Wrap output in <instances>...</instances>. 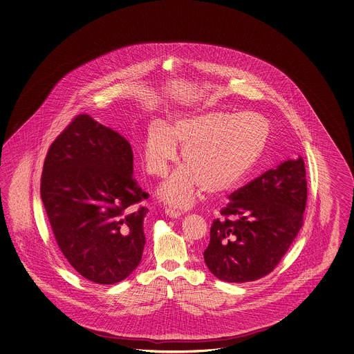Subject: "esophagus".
Here are the masks:
<instances>
[{
  "label": "esophagus",
  "instance_id": "obj_1",
  "mask_svg": "<svg viewBox=\"0 0 354 354\" xmlns=\"http://www.w3.org/2000/svg\"><path fill=\"white\" fill-rule=\"evenodd\" d=\"M165 214L167 216H170V217H173V218H176V217H179V216L181 215L180 211L170 207L165 208Z\"/></svg>",
  "mask_w": 354,
  "mask_h": 354
}]
</instances>
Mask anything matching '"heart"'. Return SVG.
Returning a JSON list of instances; mask_svg holds the SVG:
<instances>
[{
    "mask_svg": "<svg viewBox=\"0 0 354 354\" xmlns=\"http://www.w3.org/2000/svg\"><path fill=\"white\" fill-rule=\"evenodd\" d=\"M268 122L256 113L208 111L179 115L169 127L148 125L143 142L147 173L165 176L183 148L185 166L176 170L158 190L160 197L188 207L202 187L209 193L232 189L257 161L268 138Z\"/></svg>",
    "mask_w": 354,
    "mask_h": 354,
    "instance_id": "obj_1",
    "label": "heart"
}]
</instances>
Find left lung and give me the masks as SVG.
Returning <instances> with one entry per match:
<instances>
[{"label": "left lung", "mask_w": 354, "mask_h": 354, "mask_svg": "<svg viewBox=\"0 0 354 354\" xmlns=\"http://www.w3.org/2000/svg\"><path fill=\"white\" fill-rule=\"evenodd\" d=\"M229 198L211 225L205 262L223 281L259 280L279 265L302 227L307 203L302 157L270 169Z\"/></svg>", "instance_id": "obj_1"}]
</instances>
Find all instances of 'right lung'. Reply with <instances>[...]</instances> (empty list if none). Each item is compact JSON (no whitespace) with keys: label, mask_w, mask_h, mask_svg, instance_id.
I'll return each instance as SVG.
<instances>
[{"label":"right lung","mask_w":354,"mask_h":354,"mask_svg":"<svg viewBox=\"0 0 354 354\" xmlns=\"http://www.w3.org/2000/svg\"><path fill=\"white\" fill-rule=\"evenodd\" d=\"M41 197L52 233L73 268L95 284L124 280L146 244L148 198L133 176L129 142L89 115L75 116L52 142Z\"/></svg>","instance_id":"right-lung-1"}]
</instances>
